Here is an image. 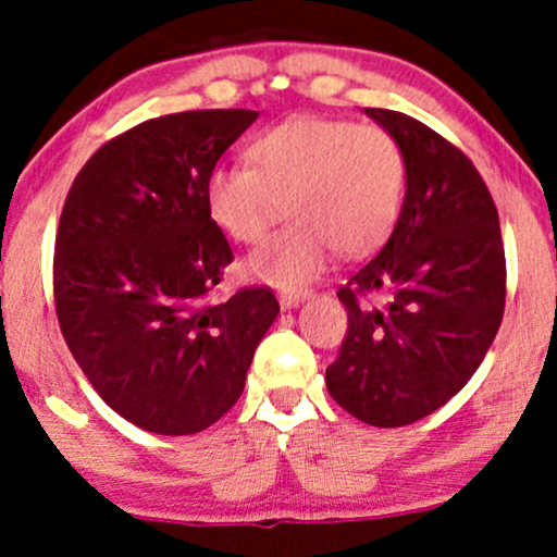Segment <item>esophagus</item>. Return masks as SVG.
<instances>
[{
	"label": "esophagus",
	"instance_id": "esophagus-1",
	"mask_svg": "<svg viewBox=\"0 0 557 557\" xmlns=\"http://www.w3.org/2000/svg\"><path fill=\"white\" fill-rule=\"evenodd\" d=\"M307 296H309V292H284V294H278V301L284 309H292L299 301L307 299Z\"/></svg>",
	"mask_w": 557,
	"mask_h": 557
}]
</instances>
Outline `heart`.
I'll return each mask as SVG.
<instances>
[{"instance_id":"heart-1","label":"heart","mask_w":557,"mask_h":557,"mask_svg":"<svg viewBox=\"0 0 557 557\" xmlns=\"http://www.w3.org/2000/svg\"><path fill=\"white\" fill-rule=\"evenodd\" d=\"M250 164L210 172L205 200L238 243H258L284 218L292 225L248 258L250 276L294 288L314 278L332 250L357 258L398 223L408 166L398 139L380 126L296 116L258 134Z\"/></svg>"}]
</instances>
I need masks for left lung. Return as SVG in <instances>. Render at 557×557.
Listing matches in <instances>:
<instances>
[{
    "instance_id": "1",
    "label": "left lung",
    "mask_w": 557,
    "mask_h": 557,
    "mask_svg": "<svg viewBox=\"0 0 557 557\" xmlns=\"http://www.w3.org/2000/svg\"><path fill=\"white\" fill-rule=\"evenodd\" d=\"M406 154V200L380 253L339 286L347 334L326 391L357 421L398 429L454 398L505 314L499 215L451 141L400 111L364 109Z\"/></svg>"
}]
</instances>
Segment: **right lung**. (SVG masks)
<instances>
[{
	"mask_svg": "<svg viewBox=\"0 0 557 557\" xmlns=\"http://www.w3.org/2000/svg\"><path fill=\"white\" fill-rule=\"evenodd\" d=\"M258 111L149 119L75 174L55 233L52 294L65 345L121 418L162 436L205 431L238 403L278 314L269 286L212 304L233 248L205 185Z\"/></svg>",
	"mask_w": 557,
	"mask_h": 557,
	"instance_id": "obj_1",
	"label": "right lung"
}]
</instances>
